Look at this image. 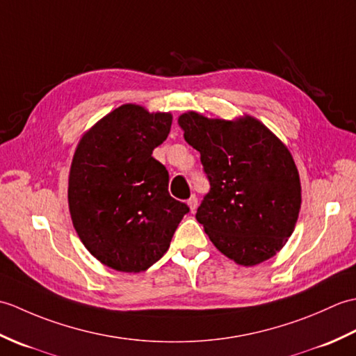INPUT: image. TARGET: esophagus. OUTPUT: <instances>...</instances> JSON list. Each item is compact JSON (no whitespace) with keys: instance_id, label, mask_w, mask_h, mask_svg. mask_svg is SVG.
Wrapping results in <instances>:
<instances>
[{"instance_id":"esophagus-1","label":"esophagus","mask_w":356,"mask_h":356,"mask_svg":"<svg viewBox=\"0 0 356 356\" xmlns=\"http://www.w3.org/2000/svg\"><path fill=\"white\" fill-rule=\"evenodd\" d=\"M188 207H190L191 211H195V208H197V197H195V194H193L190 199H188Z\"/></svg>"}]
</instances>
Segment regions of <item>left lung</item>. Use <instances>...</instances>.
Returning <instances> with one entry per match:
<instances>
[{
    "label": "left lung",
    "instance_id": "obj_1",
    "mask_svg": "<svg viewBox=\"0 0 356 356\" xmlns=\"http://www.w3.org/2000/svg\"><path fill=\"white\" fill-rule=\"evenodd\" d=\"M177 124L209 179L195 214L209 240L241 266L269 260L292 236L301 207L291 151L249 115L225 120L186 111Z\"/></svg>",
    "mask_w": 356,
    "mask_h": 356
}]
</instances>
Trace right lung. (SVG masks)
I'll list each match as a JSON object with an SVG mask.
<instances>
[{"label": "right lung", "instance_id": "add662e5", "mask_svg": "<svg viewBox=\"0 0 356 356\" xmlns=\"http://www.w3.org/2000/svg\"><path fill=\"white\" fill-rule=\"evenodd\" d=\"M171 113L124 104L82 136L69 174L74 229L96 260L142 272L168 251L190 211L168 193V171L151 156L170 133Z\"/></svg>", "mask_w": 356, "mask_h": 356}]
</instances>
